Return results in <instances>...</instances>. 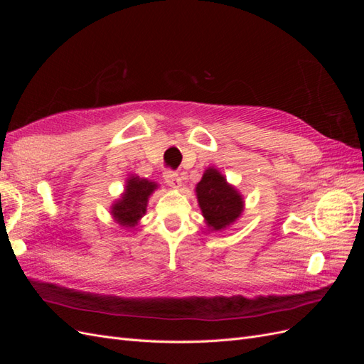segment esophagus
Segmentation results:
<instances>
[{
  "label": "esophagus",
  "instance_id": "obj_1",
  "mask_svg": "<svg viewBox=\"0 0 364 364\" xmlns=\"http://www.w3.org/2000/svg\"><path fill=\"white\" fill-rule=\"evenodd\" d=\"M164 181L167 182L168 186H171V188H176V190H179L181 186H182L181 176H179L178 173H176V171H171V170L164 173Z\"/></svg>",
  "mask_w": 364,
  "mask_h": 364
}]
</instances>
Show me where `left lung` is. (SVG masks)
I'll return each instance as SVG.
<instances>
[{
    "label": "left lung",
    "instance_id": "obj_1",
    "mask_svg": "<svg viewBox=\"0 0 364 364\" xmlns=\"http://www.w3.org/2000/svg\"><path fill=\"white\" fill-rule=\"evenodd\" d=\"M196 197L208 229L215 232L234 225L245 211L243 194L215 167L205 170L196 185Z\"/></svg>",
    "mask_w": 364,
    "mask_h": 364
}]
</instances>
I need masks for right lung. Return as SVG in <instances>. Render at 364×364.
<instances>
[{
	"instance_id": "obj_1",
	"label": "right lung",
	"mask_w": 364,
	"mask_h": 364,
	"mask_svg": "<svg viewBox=\"0 0 364 364\" xmlns=\"http://www.w3.org/2000/svg\"><path fill=\"white\" fill-rule=\"evenodd\" d=\"M158 188L159 185L156 182L139 178L136 174L129 176L123 194L111 206L114 222L126 229L135 228L146 215L150 196Z\"/></svg>"
}]
</instances>
